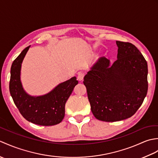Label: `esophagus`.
<instances>
[{
	"instance_id": "34e87169",
	"label": "esophagus",
	"mask_w": 158,
	"mask_h": 158,
	"mask_svg": "<svg viewBox=\"0 0 158 158\" xmlns=\"http://www.w3.org/2000/svg\"><path fill=\"white\" fill-rule=\"evenodd\" d=\"M83 77H84V73L82 72H79L78 76H77V80L79 81H82L83 80Z\"/></svg>"
}]
</instances>
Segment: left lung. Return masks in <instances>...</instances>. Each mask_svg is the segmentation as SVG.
<instances>
[{"mask_svg":"<svg viewBox=\"0 0 158 158\" xmlns=\"http://www.w3.org/2000/svg\"><path fill=\"white\" fill-rule=\"evenodd\" d=\"M117 60L101 57L84 77L93 115L107 122L129 118L143 102L148 89L147 63L130 43L116 41Z\"/></svg>","mask_w":158,"mask_h":158,"instance_id":"obj_1","label":"left lung"}]
</instances>
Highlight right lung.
<instances>
[{"mask_svg": "<svg viewBox=\"0 0 158 158\" xmlns=\"http://www.w3.org/2000/svg\"><path fill=\"white\" fill-rule=\"evenodd\" d=\"M31 45L25 48L13 61L11 68L9 91L17 108L28 122L40 126H53L62 122L65 104L78 81L73 77L60 83L45 95L33 96L23 89L20 75L23 60Z\"/></svg>", "mask_w": 158, "mask_h": 158, "instance_id": "right-lung-1", "label": "right lung"}]
</instances>
